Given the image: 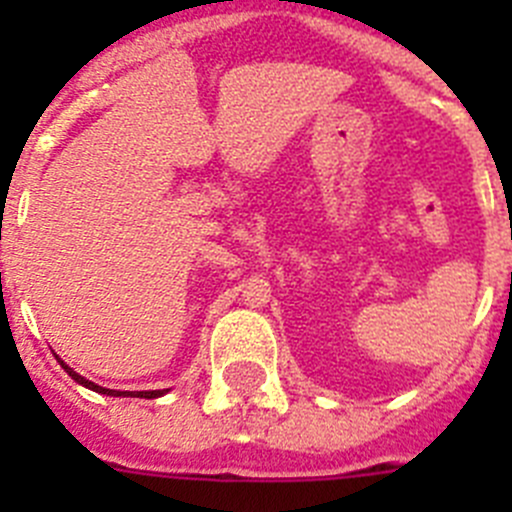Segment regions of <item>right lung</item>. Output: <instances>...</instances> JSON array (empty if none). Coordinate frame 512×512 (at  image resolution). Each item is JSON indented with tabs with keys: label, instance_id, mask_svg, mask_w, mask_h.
<instances>
[{
	"label": "right lung",
	"instance_id": "obj_1",
	"mask_svg": "<svg viewBox=\"0 0 512 512\" xmlns=\"http://www.w3.org/2000/svg\"><path fill=\"white\" fill-rule=\"evenodd\" d=\"M61 366L63 369H66V372H69V377L71 379H76V382L79 384H84V387H89V390H94V392H102V395H115V397H122V395H128V392H117V390H104V387H99V384H94V382H89V379H84L81 377V374H76L74 369H71V366H66L61 361ZM164 395V390H151V392H138V395H130V397H146V400H153V397H161Z\"/></svg>",
	"mask_w": 512,
	"mask_h": 512
}]
</instances>
